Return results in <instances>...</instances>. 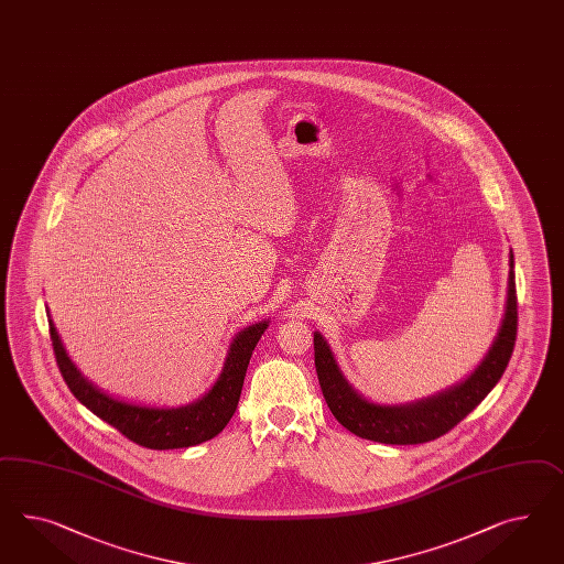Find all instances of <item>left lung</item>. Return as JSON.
Segmentation results:
<instances>
[{
  "label": "left lung",
  "mask_w": 564,
  "mask_h": 564,
  "mask_svg": "<svg viewBox=\"0 0 564 564\" xmlns=\"http://www.w3.org/2000/svg\"><path fill=\"white\" fill-rule=\"evenodd\" d=\"M509 288L499 335L495 336L487 357L473 373L445 390L442 394L411 402V404H376L352 390L343 371L336 366L335 355L321 333H314V361L321 381L322 394L336 421L347 426L361 440L416 445L437 440L464 421L487 398L501 380L518 336V291L513 273V252L509 257Z\"/></svg>",
  "instance_id": "left-lung-1"
}]
</instances>
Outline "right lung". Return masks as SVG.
<instances>
[{
  "label": "right lung",
  "mask_w": 564,
  "mask_h": 564,
  "mask_svg": "<svg viewBox=\"0 0 564 564\" xmlns=\"http://www.w3.org/2000/svg\"><path fill=\"white\" fill-rule=\"evenodd\" d=\"M267 326L269 322L262 321L236 335L214 388L205 397L198 398L197 402L178 409L141 406L108 397L88 381V378H84L74 361L67 357L53 321H48V333L63 380L88 411L107 421L108 425L119 429L127 440L138 445L150 449H181L214 440L228 425L229 419L238 409L252 350L260 336L264 335Z\"/></svg>",
  "instance_id": "add662e5"
}]
</instances>
